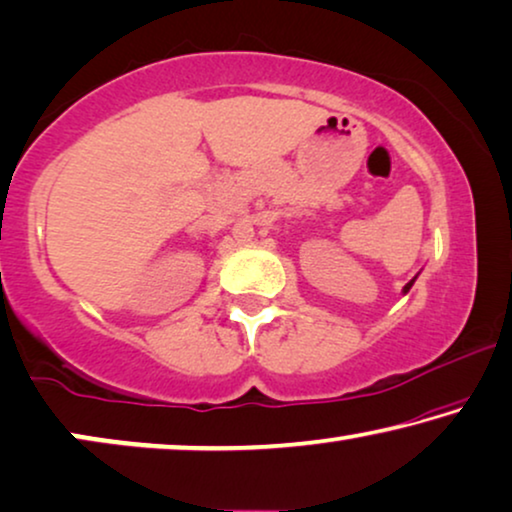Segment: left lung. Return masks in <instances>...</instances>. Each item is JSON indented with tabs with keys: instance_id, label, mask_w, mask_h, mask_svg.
Segmentation results:
<instances>
[{
	"instance_id": "obj_1",
	"label": "left lung",
	"mask_w": 512,
	"mask_h": 512,
	"mask_svg": "<svg viewBox=\"0 0 512 512\" xmlns=\"http://www.w3.org/2000/svg\"><path fill=\"white\" fill-rule=\"evenodd\" d=\"M413 281H416V277H413V279H411V281H409V284H406V286H404V293H409V291H411V286H413Z\"/></svg>"
}]
</instances>
